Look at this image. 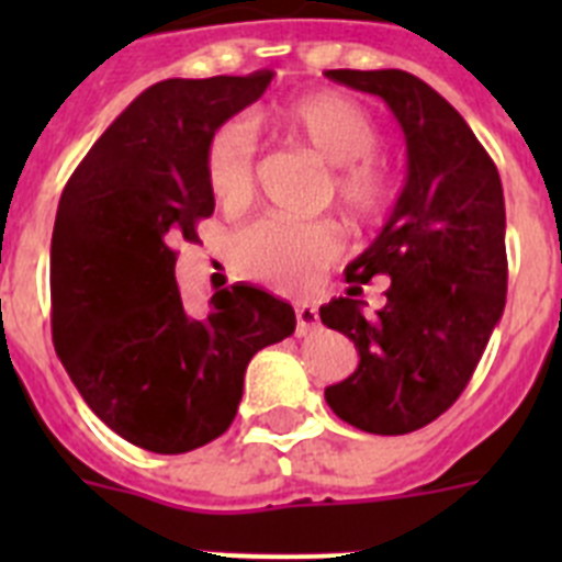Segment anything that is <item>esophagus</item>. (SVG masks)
I'll return each instance as SVG.
<instances>
[{
	"instance_id": "1",
	"label": "esophagus",
	"mask_w": 562,
	"mask_h": 562,
	"mask_svg": "<svg viewBox=\"0 0 562 562\" xmlns=\"http://www.w3.org/2000/svg\"><path fill=\"white\" fill-rule=\"evenodd\" d=\"M295 321H297V335H310V331H315L317 324H321L317 310L312 304H297L295 306Z\"/></svg>"
}]
</instances>
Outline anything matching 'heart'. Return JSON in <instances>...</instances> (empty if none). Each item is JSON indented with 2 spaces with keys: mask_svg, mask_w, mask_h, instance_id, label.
<instances>
[{
  "mask_svg": "<svg viewBox=\"0 0 562 562\" xmlns=\"http://www.w3.org/2000/svg\"><path fill=\"white\" fill-rule=\"evenodd\" d=\"M272 121L297 146L331 166V200L357 225H374L389 213L394 191L374 160L380 128L374 117L340 92H317L272 112ZM256 132L247 121L222 123L205 148V180L222 205H241L252 191ZM238 272L284 290H306L342 252L331 222H290L261 216L238 227L231 241Z\"/></svg>",
  "mask_w": 562,
  "mask_h": 562,
  "instance_id": "heart-1",
  "label": "heart"
}]
</instances>
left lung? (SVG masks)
Wrapping results in <instances>:
<instances>
[{"instance_id": "left-lung-1", "label": "left lung", "mask_w": 562, "mask_h": 562, "mask_svg": "<svg viewBox=\"0 0 562 562\" xmlns=\"http://www.w3.org/2000/svg\"><path fill=\"white\" fill-rule=\"evenodd\" d=\"M382 98L408 146V177L389 220L346 267V297L321 306L355 340V374L326 389L329 408L376 436L419 430L459 400L506 304V211L495 162L434 87L405 69H326ZM391 277L386 306L356 297Z\"/></svg>"}]
</instances>
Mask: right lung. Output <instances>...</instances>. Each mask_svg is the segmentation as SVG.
<instances>
[{
  "mask_svg": "<svg viewBox=\"0 0 562 562\" xmlns=\"http://www.w3.org/2000/svg\"><path fill=\"white\" fill-rule=\"evenodd\" d=\"M270 69L168 78L134 98L61 193L49 245L53 342L92 414L143 450L177 456L231 428L247 362L295 331L286 301L233 284L207 317L182 306L173 241L213 213L211 134L270 87Z\"/></svg>",
  "mask_w": 562,
  "mask_h": 562,
  "instance_id": "add662e5",
  "label": "right lung"
}]
</instances>
